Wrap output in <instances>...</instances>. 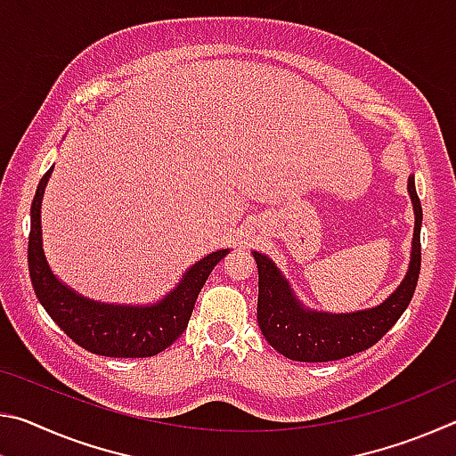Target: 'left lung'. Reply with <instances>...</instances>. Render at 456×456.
Returning <instances> with one entry per match:
<instances>
[{
  "label": "left lung",
  "mask_w": 456,
  "mask_h": 456,
  "mask_svg": "<svg viewBox=\"0 0 456 456\" xmlns=\"http://www.w3.org/2000/svg\"><path fill=\"white\" fill-rule=\"evenodd\" d=\"M408 195L414 209L411 264L398 288L376 307L350 314H330L307 307L272 259L253 251L259 272L257 323L273 350L297 362H331L374 346L398 322L411 304L420 273L422 207L414 175L408 176Z\"/></svg>",
  "instance_id": "obj_1"
}]
</instances>
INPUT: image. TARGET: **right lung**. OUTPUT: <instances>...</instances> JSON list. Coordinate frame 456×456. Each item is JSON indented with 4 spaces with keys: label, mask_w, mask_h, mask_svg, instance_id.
Here are the masks:
<instances>
[{
    "label": "right lung",
    "mask_w": 456,
    "mask_h": 456,
    "mask_svg": "<svg viewBox=\"0 0 456 456\" xmlns=\"http://www.w3.org/2000/svg\"><path fill=\"white\" fill-rule=\"evenodd\" d=\"M53 167L42 176L32 203L28 241L29 277L44 310L84 350L108 358H149L167 350L191 320L199 291L229 249L213 251L192 264L179 283L154 304H104L84 297L52 272L42 243V199Z\"/></svg>",
    "instance_id": "1"
}]
</instances>
